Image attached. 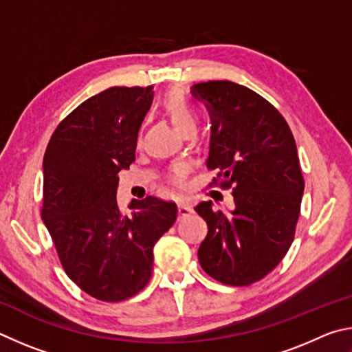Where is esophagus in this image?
I'll use <instances>...</instances> for the list:
<instances>
[{
	"mask_svg": "<svg viewBox=\"0 0 352 352\" xmlns=\"http://www.w3.org/2000/svg\"><path fill=\"white\" fill-rule=\"evenodd\" d=\"M177 212H179V217H188V214L193 213V208L186 204V202H179L177 204Z\"/></svg>",
	"mask_w": 352,
	"mask_h": 352,
	"instance_id": "34e87169",
	"label": "esophagus"
}]
</instances>
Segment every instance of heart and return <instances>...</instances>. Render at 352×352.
<instances>
[{
    "mask_svg": "<svg viewBox=\"0 0 352 352\" xmlns=\"http://www.w3.org/2000/svg\"><path fill=\"white\" fill-rule=\"evenodd\" d=\"M160 107H162L164 113L170 117L173 125L179 129V131H193L196 126L195 108L181 89H171L166 92L162 97V100H160ZM187 171L188 166L186 164L177 162L166 173V181L175 184V186H181L184 182V177L187 176Z\"/></svg>",
    "mask_w": 352,
    "mask_h": 352,
    "instance_id": "b5f03b06",
    "label": "heart"
}]
</instances>
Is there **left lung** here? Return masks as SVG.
<instances>
[{"mask_svg": "<svg viewBox=\"0 0 352 352\" xmlns=\"http://www.w3.org/2000/svg\"><path fill=\"white\" fill-rule=\"evenodd\" d=\"M212 119L208 186L233 190L235 210L195 207L207 223L198 258L223 285L249 286L278 266L294 241L305 179L297 145L281 113L266 98L229 80L192 86Z\"/></svg>", "mask_w": 352, "mask_h": 352, "instance_id": "8db88e82", "label": "left lung"}]
</instances>
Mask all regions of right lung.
<instances>
[{
  "label": "right lung",
  "mask_w": 352,
  "mask_h": 352,
  "mask_svg": "<svg viewBox=\"0 0 352 352\" xmlns=\"http://www.w3.org/2000/svg\"><path fill=\"white\" fill-rule=\"evenodd\" d=\"M153 88L113 86L58 123L43 159L41 218L66 275L91 297L117 303L151 278L153 248L175 224V202L117 204V173L135 159Z\"/></svg>",
  "instance_id": "1"
}]
</instances>
